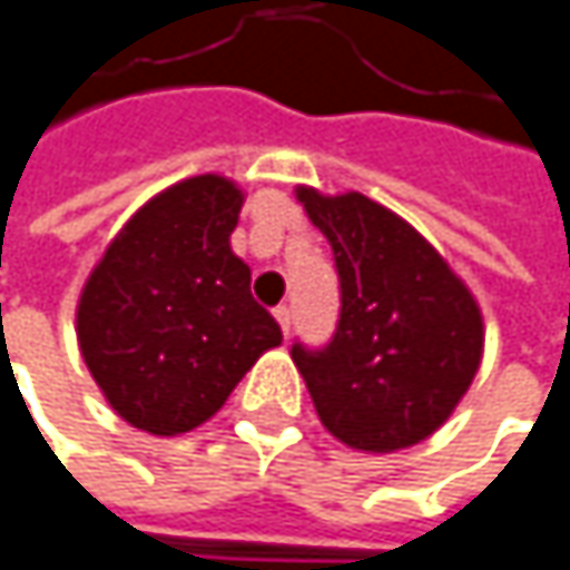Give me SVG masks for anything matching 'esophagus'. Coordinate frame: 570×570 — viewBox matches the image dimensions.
Returning <instances> with one entry per match:
<instances>
[{
    "mask_svg": "<svg viewBox=\"0 0 570 570\" xmlns=\"http://www.w3.org/2000/svg\"><path fill=\"white\" fill-rule=\"evenodd\" d=\"M274 316H277V323H281L284 336H289V323H293V316H289V306H277V309H274Z\"/></svg>",
    "mask_w": 570,
    "mask_h": 570,
    "instance_id": "34e87169",
    "label": "esophagus"
}]
</instances>
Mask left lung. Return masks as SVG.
Wrapping results in <instances>:
<instances>
[{
  "mask_svg": "<svg viewBox=\"0 0 570 570\" xmlns=\"http://www.w3.org/2000/svg\"><path fill=\"white\" fill-rule=\"evenodd\" d=\"M296 200L333 247L343 303L323 350H289L320 422L360 452L429 439L482 363L485 323L472 289L412 224L366 194L296 187Z\"/></svg>",
  "mask_w": 570,
  "mask_h": 570,
  "instance_id": "1",
  "label": "left lung"
}]
</instances>
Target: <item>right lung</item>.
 <instances>
[{"label": "right lung", "instance_id": "right-lung-1", "mask_svg": "<svg viewBox=\"0 0 570 570\" xmlns=\"http://www.w3.org/2000/svg\"><path fill=\"white\" fill-rule=\"evenodd\" d=\"M240 207L244 190L220 174L177 180L131 214L81 286V360L141 432L197 429L284 340L230 250Z\"/></svg>", "mask_w": 570, "mask_h": 570}]
</instances>
